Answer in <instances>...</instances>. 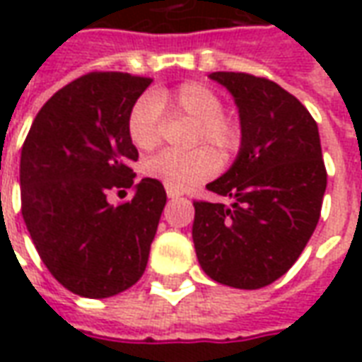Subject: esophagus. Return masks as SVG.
Returning a JSON list of instances; mask_svg holds the SVG:
<instances>
[{
  "label": "esophagus",
  "instance_id": "obj_1",
  "mask_svg": "<svg viewBox=\"0 0 362 362\" xmlns=\"http://www.w3.org/2000/svg\"><path fill=\"white\" fill-rule=\"evenodd\" d=\"M166 196L170 197V199H174V197H180V196H182V192H180V189L166 188Z\"/></svg>",
  "mask_w": 362,
  "mask_h": 362
}]
</instances>
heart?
<instances>
[{
	"label": "heart",
	"instance_id": "1",
	"mask_svg": "<svg viewBox=\"0 0 362 362\" xmlns=\"http://www.w3.org/2000/svg\"><path fill=\"white\" fill-rule=\"evenodd\" d=\"M160 106L173 114H182L197 122L194 143L207 141L221 157H228L240 143L238 124L221 114V96L204 83L188 81L173 90H158L155 95H143L135 100L127 116V135L137 149L149 151L160 141ZM217 168V155L209 147H196L189 151H160L145 160L143 173L163 182L166 188L184 189L211 178Z\"/></svg>",
	"mask_w": 362,
	"mask_h": 362
}]
</instances>
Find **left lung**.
Listing matches in <instances>:
<instances>
[{
    "instance_id": "8db88e82",
    "label": "left lung",
    "mask_w": 362,
    "mask_h": 362,
    "mask_svg": "<svg viewBox=\"0 0 362 362\" xmlns=\"http://www.w3.org/2000/svg\"><path fill=\"white\" fill-rule=\"evenodd\" d=\"M235 98L240 151L207 184L233 204L194 202L192 238L213 281L262 288L291 269L318 225L327 174L310 112L277 83L250 74L215 71Z\"/></svg>"
}]
</instances>
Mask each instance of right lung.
<instances>
[{"label": "right lung", "instance_id": "add662e5", "mask_svg": "<svg viewBox=\"0 0 362 362\" xmlns=\"http://www.w3.org/2000/svg\"><path fill=\"white\" fill-rule=\"evenodd\" d=\"M149 77L95 71L59 89L36 114L21 151V211L44 266L75 295L106 298L147 267L166 192L155 178L131 187L139 153L127 116Z\"/></svg>", "mask_w": 362, "mask_h": 362}]
</instances>
